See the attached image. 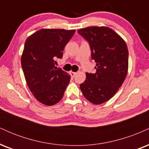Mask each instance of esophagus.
<instances>
[{"label": "esophagus", "mask_w": 149, "mask_h": 149, "mask_svg": "<svg viewBox=\"0 0 149 149\" xmlns=\"http://www.w3.org/2000/svg\"><path fill=\"white\" fill-rule=\"evenodd\" d=\"M70 74H71V76L72 77V78H73V77H74L76 75V72H73V71H71V72H70Z\"/></svg>", "instance_id": "1"}]
</instances>
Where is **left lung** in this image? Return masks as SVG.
Instances as JSON below:
<instances>
[{
    "mask_svg": "<svg viewBox=\"0 0 149 149\" xmlns=\"http://www.w3.org/2000/svg\"><path fill=\"white\" fill-rule=\"evenodd\" d=\"M78 33L89 42L96 73H86L80 88L89 102H107L123 83L128 71V49L123 39L109 27L89 26Z\"/></svg>",
    "mask_w": 149,
    "mask_h": 149,
    "instance_id": "left-lung-1",
    "label": "left lung"
}]
</instances>
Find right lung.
<instances>
[{"label":"right lung","mask_w":149,"mask_h":149,"mask_svg":"<svg viewBox=\"0 0 149 149\" xmlns=\"http://www.w3.org/2000/svg\"><path fill=\"white\" fill-rule=\"evenodd\" d=\"M76 30L42 29L26 40L21 58L27 85L33 97L44 105L62 99L71 76L54 65Z\"/></svg>","instance_id":"right-lung-1"}]
</instances>
